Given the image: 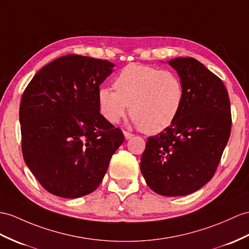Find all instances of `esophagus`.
<instances>
[{
	"mask_svg": "<svg viewBox=\"0 0 249 249\" xmlns=\"http://www.w3.org/2000/svg\"><path fill=\"white\" fill-rule=\"evenodd\" d=\"M124 135L125 139H130V138H132L133 136H134V134H133V133H130L128 131H124Z\"/></svg>",
	"mask_w": 249,
	"mask_h": 249,
	"instance_id": "obj_1",
	"label": "esophagus"
}]
</instances>
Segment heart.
Instances as JSON below:
<instances>
[{"label": "heart", "instance_id": "obj_1", "mask_svg": "<svg viewBox=\"0 0 249 249\" xmlns=\"http://www.w3.org/2000/svg\"><path fill=\"white\" fill-rule=\"evenodd\" d=\"M113 86L115 90L99 89L101 114L111 124H117L130 106L133 121L147 134H156L170 126L185 101V88L179 76L149 65H126Z\"/></svg>", "mask_w": 249, "mask_h": 249}]
</instances>
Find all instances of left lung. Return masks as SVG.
I'll use <instances>...</instances> for the list:
<instances>
[{
	"label": "left lung",
	"mask_w": 249,
	"mask_h": 249,
	"mask_svg": "<svg viewBox=\"0 0 249 249\" xmlns=\"http://www.w3.org/2000/svg\"><path fill=\"white\" fill-rule=\"evenodd\" d=\"M185 88V101L174 123L148 138L141 170L145 183L165 196L198 190L213 178L231 132L227 89L196 59L169 61Z\"/></svg>",
	"instance_id": "obj_1"
}]
</instances>
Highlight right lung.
<instances>
[{
    "mask_svg": "<svg viewBox=\"0 0 249 249\" xmlns=\"http://www.w3.org/2000/svg\"><path fill=\"white\" fill-rule=\"evenodd\" d=\"M113 68L107 60L66 54L43 66L24 90L23 157L53 196L76 198L96 190L124 141L99 112V86Z\"/></svg>",
    "mask_w": 249,
    "mask_h": 249,
    "instance_id": "right-lung-1",
    "label": "right lung"
}]
</instances>
